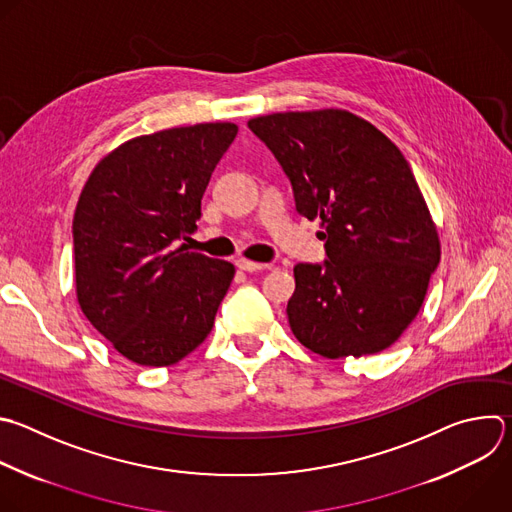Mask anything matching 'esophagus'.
Listing matches in <instances>:
<instances>
[{"label":"esophagus","mask_w":512,"mask_h":512,"mask_svg":"<svg viewBox=\"0 0 512 512\" xmlns=\"http://www.w3.org/2000/svg\"><path fill=\"white\" fill-rule=\"evenodd\" d=\"M237 267H239L241 271L253 273V271H261V269H265L267 265H265V263H255V261H249V259H237Z\"/></svg>","instance_id":"1"}]
</instances>
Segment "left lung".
<instances>
[{"instance_id": "obj_1", "label": "left lung", "mask_w": 512, "mask_h": 512, "mask_svg": "<svg viewBox=\"0 0 512 512\" xmlns=\"http://www.w3.org/2000/svg\"><path fill=\"white\" fill-rule=\"evenodd\" d=\"M249 128L285 170L297 213L323 227L327 259L293 269V335L329 360L390 348L440 263L438 231L408 160L348 110L275 112Z\"/></svg>"}]
</instances>
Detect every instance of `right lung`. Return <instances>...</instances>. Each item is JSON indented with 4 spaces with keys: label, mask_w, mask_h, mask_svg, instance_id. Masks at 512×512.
I'll use <instances>...</instances> for the list:
<instances>
[{
    "label": "right lung",
    "mask_w": 512,
    "mask_h": 512,
    "mask_svg": "<svg viewBox=\"0 0 512 512\" xmlns=\"http://www.w3.org/2000/svg\"><path fill=\"white\" fill-rule=\"evenodd\" d=\"M205 122L136 136L106 154L76 205V297L88 321L138 366H173L211 333L235 277L223 259L175 249L197 231L213 170L237 136Z\"/></svg>",
    "instance_id": "1"
}]
</instances>
